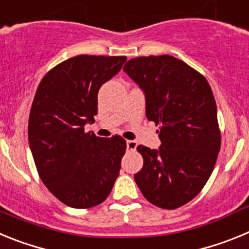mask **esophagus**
<instances>
[{"mask_svg":"<svg viewBox=\"0 0 249 249\" xmlns=\"http://www.w3.org/2000/svg\"><path fill=\"white\" fill-rule=\"evenodd\" d=\"M127 148L129 151H135L137 148V142L136 141H127Z\"/></svg>","mask_w":249,"mask_h":249,"instance_id":"1","label":"esophagus"}]
</instances>
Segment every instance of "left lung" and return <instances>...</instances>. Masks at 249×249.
I'll return each mask as SVG.
<instances>
[{"label":"left lung","mask_w":249,"mask_h":249,"mask_svg":"<svg viewBox=\"0 0 249 249\" xmlns=\"http://www.w3.org/2000/svg\"><path fill=\"white\" fill-rule=\"evenodd\" d=\"M146 96L158 149L138 146L143 167L135 181L152 204L175 210L198 195L221 148L214 96L203 74L168 54L136 57L123 67Z\"/></svg>","instance_id":"1"}]
</instances>
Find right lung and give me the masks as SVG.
<instances>
[{
  "instance_id": "obj_1",
  "label": "right lung",
  "mask_w": 249,
  "mask_h": 249,
  "mask_svg": "<svg viewBox=\"0 0 249 249\" xmlns=\"http://www.w3.org/2000/svg\"><path fill=\"white\" fill-rule=\"evenodd\" d=\"M126 56L68 58L39 82L28 120V142L39 178L72 208L102 203L120 175L126 141L85 132L97 114L101 86L121 71Z\"/></svg>"
}]
</instances>
